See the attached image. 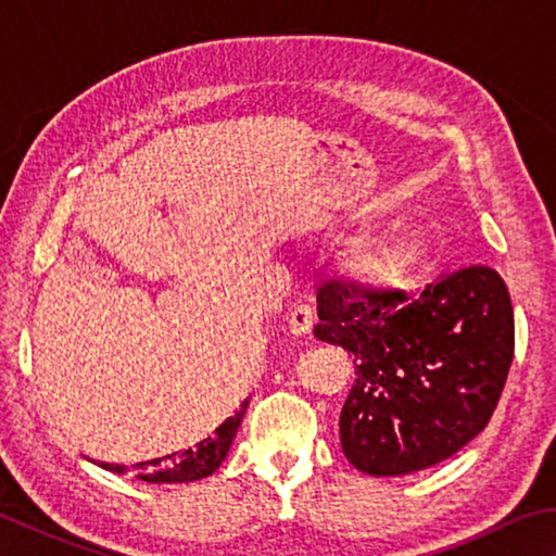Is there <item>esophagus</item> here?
<instances>
[{
    "mask_svg": "<svg viewBox=\"0 0 556 556\" xmlns=\"http://www.w3.org/2000/svg\"><path fill=\"white\" fill-rule=\"evenodd\" d=\"M314 326V308L308 304H296L289 314V331L296 336H304L312 331Z\"/></svg>",
    "mask_w": 556,
    "mask_h": 556,
    "instance_id": "1",
    "label": "esophagus"
}]
</instances>
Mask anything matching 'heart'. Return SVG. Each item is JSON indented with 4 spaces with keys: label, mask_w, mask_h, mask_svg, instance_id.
Instances as JSON below:
<instances>
[{
    "label": "heart",
    "mask_w": 556,
    "mask_h": 556,
    "mask_svg": "<svg viewBox=\"0 0 556 556\" xmlns=\"http://www.w3.org/2000/svg\"><path fill=\"white\" fill-rule=\"evenodd\" d=\"M375 262L382 269H390V271H402L412 267L414 262L419 260V248L417 244H409V248H402V250H394V252H378V255L372 257Z\"/></svg>",
    "instance_id": "heart-1"
}]
</instances>
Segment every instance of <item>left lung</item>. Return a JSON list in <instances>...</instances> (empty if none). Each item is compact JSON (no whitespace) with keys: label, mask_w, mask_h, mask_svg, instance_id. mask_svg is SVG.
Masks as SVG:
<instances>
[{"label":"left lung","mask_w":556,"mask_h":556,"mask_svg":"<svg viewBox=\"0 0 556 556\" xmlns=\"http://www.w3.org/2000/svg\"><path fill=\"white\" fill-rule=\"evenodd\" d=\"M316 304L314 336L353 355L341 444L357 470L437 466L491 421L515 351L510 294L495 269L451 271L417 299L324 281Z\"/></svg>","instance_id":"8db88e82"}]
</instances>
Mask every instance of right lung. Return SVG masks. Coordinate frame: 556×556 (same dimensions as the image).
Returning a JSON list of instances; mask_svg holds the SVG:
<instances>
[{
  "instance_id": "obj_1",
  "label": "right lung",
  "mask_w": 556,
  "mask_h": 556,
  "mask_svg": "<svg viewBox=\"0 0 556 556\" xmlns=\"http://www.w3.org/2000/svg\"><path fill=\"white\" fill-rule=\"evenodd\" d=\"M244 409H240L235 417L225 419L223 425L215 429V434L203 439L193 448L176 451L172 456L164 458H152L142 460V464H135L131 468L137 470L139 481L147 483H191L201 481V478L211 476L213 470H218L223 458L228 456L230 444L235 434H238V427L242 421ZM105 470L112 473H125L127 466H115V464H100Z\"/></svg>"
}]
</instances>
